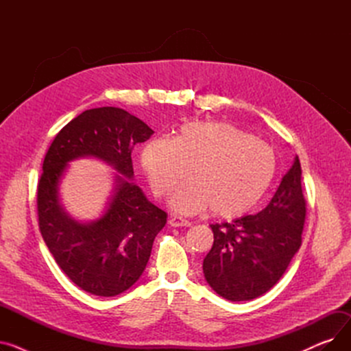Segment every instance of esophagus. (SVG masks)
<instances>
[{"mask_svg": "<svg viewBox=\"0 0 351 351\" xmlns=\"http://www.w3.org/2000/svg\"><path fill=\"white\" fill-rule=\"evenodd\" d=\"M169 225H171V226H173V228H182V226L189 228L192 223L189 222V220L183 219V217H179V216H172V217L169 219Z\"/></svg>", "mask_w": 351, "mask_h": 351, "instance_id": "esophagus-1", "label": "esophagus"}]
</instances>
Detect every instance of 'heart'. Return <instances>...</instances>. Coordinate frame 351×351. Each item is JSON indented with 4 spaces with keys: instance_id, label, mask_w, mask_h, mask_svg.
<instances>
[{
    "instance_id": "b5f03b06",
    "label": "heart",
    "mask_w": 351,
    "mask_h": 351,
    "mask_svg": "<svg viewBox=\"0 0 351 351\" xmlns=\"http://www.w3.org/2000/svg\"><path fill=\"white\" fill-rule=\"evenodd\" d=\"M142 168L158 196L169 193L179 213L210 208L217 217H234L259 204L278 169L273 147L229 122L182 125L172 139L154 138L141 152Z\"/></svg>"
}]
</instances>
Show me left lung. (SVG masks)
<instances>
[{"label":"left lung","mask_w":351,"mask_h":351,"mask_svg":"<svg viewBox=\"0 0 351 351\" xmlns=\"http://www.w3.org/2000/svg\"><path fill=\"white\" fill-rule=\"evenodd\" d=\"M306 200L296 156L269 205L256 215L210 225L213 246L204 259L209 286L226 300L262 296L280 280L302 246Z\"/></svg>","instance_id":"1"}]
</instances>
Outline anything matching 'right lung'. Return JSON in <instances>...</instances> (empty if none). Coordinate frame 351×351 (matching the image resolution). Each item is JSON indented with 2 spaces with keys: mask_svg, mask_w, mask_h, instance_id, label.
Listing matches in <instances>:
<instances>
[{
  "mask_svg": "<svg viewBox=\"0 0 351 351\" xmlns=\"http://www.w3.org/2000/svg\"><path fill=\"white\" fill-rule=\"evenodd\" d=\"M152 134L121 108H94L66 123L45 155L36 193L41 234L68 278L95 296H117L138 282L166 223L168 215L134 183L132 149ZM84 156L98 157L119 172L106 212L89 224L72 219L58 193L67 163Z\"/></svg>",
  "mask_w": 351,
  "mask_h": 351,
  "instance_id": "right-lung-1",
  "label": "right lung"
}]
</instances>
